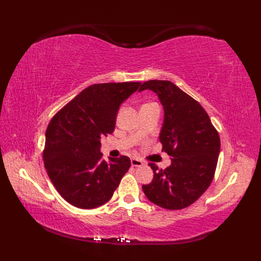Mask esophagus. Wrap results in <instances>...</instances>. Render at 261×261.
Segmentation results:
<instances>
[{"label":"esophagus","instance_id":"1","mask_svg":"<svg viewBox=\"0 0 261 261\" xmlns=\"http://www.w3.org/2000/svg\"><path fill=\"white\" fill-rule=\"evenodd\" d=\"M130 164H132V167L139 168V167H141V165H144V162L139 159H136V158H133V159L130 160Z\"/></svg>","mask_w":261,"mask_h":261}]
</instances>
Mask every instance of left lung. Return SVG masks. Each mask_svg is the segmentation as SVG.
Wrapping results in <instances>:
<instances>
[{"label": "left lung", "instance_id": "left-lung-1", "mask_svg": "<svg viewBox=\"0 0 261 261\" xmlns=\"http://www.w3.org/2000/svg\"><path fill=\"white\" fill-rule=\"evenodd\" d=\"M159 98L164 111L159 139L171 156V165L159 170L149 163L153 179L143 185L147 198L156 206L179 210L191 206L210 186L220 153V137L203 108L169 81L145 82Z\"/></svg>", "mask_w": 261, "mask_h": 261}]
</instances>
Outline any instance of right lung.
Here are the masks:
<instances>
[{"label":"right lung","instance_id":"add662e5","mask_svg":"<svg viewBox=\"0 0 261 261\" xmlns=\"http://www.w3.org/2000/svg\"><path fill=\"white\" fill-rule=\"evenodd\" d=\"M140 83L89 86L53 116L45 132L43 161L60 195L81 209L108 202L130 168L128 156L102 159L101 138L112 134L121 105Z\"/></svg>","mask_w":261,"mask_h":261}]
</instances>
